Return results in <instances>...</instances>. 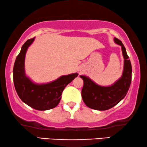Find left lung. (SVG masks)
Returning a JSON list of instances; mask_svg holds the SVG:
<instances>
[{"label": "left lung", "mask_w": 147, "mask_h": 147, "mask_svg": "<svg viewBox=\"0 0 147 147\" xmlns=\"http://www.w3.org/2000/svg\"><path fill=\"white\" fill-rule=\"evenodd\" d=\"M114 42L122 47L124 70L122 77L110 86H100L85 76H80L84 80L82 90L83 101L88 107L97 110L110 109L121 101L127 94L132 80V65L125 47L121 41L114 38Z\"/></svg>", "instance_id": "left-lung-1"}]
</instances>
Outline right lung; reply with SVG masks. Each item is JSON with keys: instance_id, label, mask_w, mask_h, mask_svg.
I'll return each instance as SVG.
<instances>
[{"instance_id": "1", "label": "right lung", "mask_w": 147, "mask_h": 147, "mask_svg": "<svg viewBox=\"0 0 147 147\" xmlns=\"http://www.w3.org/2000/svg\"><path fill=\"white\" fill-rule=\"evenodd\" d=\"M35 37L27 40L16 58L13 67V82L16 92L21 100L30 107L37 110H47L56 107L61 94L68 84L77 77V73L62 76L55 81L45 84L33 83L25 75V58L28 47Z\"/></svg>"}]
</instances>
